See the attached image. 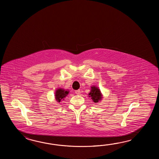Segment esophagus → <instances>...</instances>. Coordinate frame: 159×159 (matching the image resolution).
Here are the masks:
<instances>
[{
	"label": "esophagus",
	"mask_w": 159,
	"mask_h": 159,
	"mask_svg": "<svg viewBox=\"0 0 159 159\" xmlns=\"http://www.w3.org/2000/svg\"><path fill=\"white\" fill-rule=\"evenodd\" d=\"M75 93L77 95H80L81 94V91L80 90H75Z\"/></svg>",
	"instance_id": "esophagus-1"
}]
</instances>
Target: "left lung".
<instances>
[{
  "mask_svg": "<svg viewBox=\"0 0 159 159\" xmlns=\"http://www.w3.org/2000/svg\"><path fill=\"white\" fill-rule=\"evenodd\" d=\"M90 93H89V97H91V99L95 103H97L101 99L102 94L100 90L97 87L92 86Z\"/></svg>",
  "mask_w": 159,
  "mask_h": 159,
  "instance_id": "obj_1",
  "label": "left lung"
}]
</instances>
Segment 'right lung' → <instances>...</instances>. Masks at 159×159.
<instances>
[{"mask_svg": "<svg viewBox=\"0 0 159 159\" xmlns=\"http://www.w3.org/2000/svg\"><path fill=\"white\" fill-rule=\"evenodd\" d=\"M69 91L62 89H58L56 91L55 98L57 101L60 102L61 100H63L65 97L68 94Z\"/></svg>", "mask_w": 159, "mask_h": 159, "instance_id": "right-lung-1", "label": "right lung"}]
</instances>
